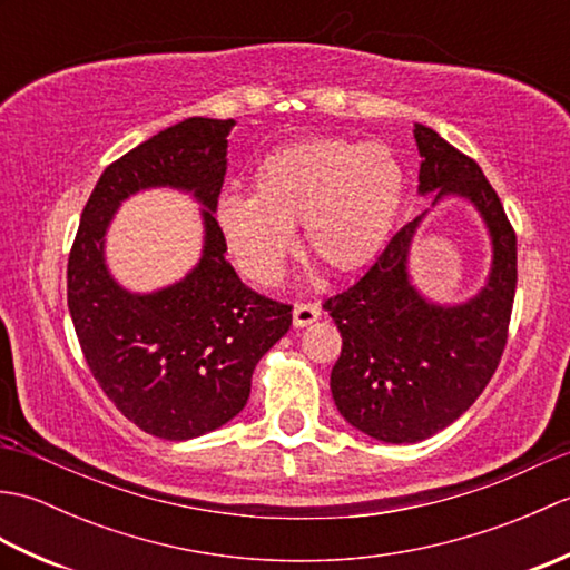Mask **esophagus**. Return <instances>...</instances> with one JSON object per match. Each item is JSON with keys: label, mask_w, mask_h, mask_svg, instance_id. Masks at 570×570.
Instances as JSON below:
<instances>
[{"label": "esophagus", "mask_w": 570, "mask_h": 570, "mask_svg": "<svg viewBox=\"0 0 570 570\" xmlns=\"http://www.w3.org/2000/svg\"><path fill=\"white\" fill-rule=\"evenodd\" d=\"M321 318V308L316 304H296L294 306V325L296 328H306V325L316 323Z\"/></svg>", "instance_id": "esophagus-1"}]
</instances>
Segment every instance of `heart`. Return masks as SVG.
I'll return each instance as SVG.
<instances>
[{
	"instance_id": "b5f03b06",
	"label": "heart",
	"mask_w": 570,
	"mask_h": 570,
	"mask_svg": "<svg viewBox=\"0 0 570 570\" xmlns=\"http://www.w3.org/2000/svg\"><path fill=\"white\" fill-rule=\"evenodd\" d=\"M254 196L225 193L215 223L237 269L259 286L284 274L294 225L333 272H355L390 242L404 203V168L380 141L308 139L274 149L254 168Z\"/></svg>"
}]
</instances>
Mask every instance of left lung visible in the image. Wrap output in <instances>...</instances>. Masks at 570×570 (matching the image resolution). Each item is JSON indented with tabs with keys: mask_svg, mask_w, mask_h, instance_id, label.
<instances>
[{
	"mask_svg": "<svg viewBox=\"0 0 570 570\" xmlns=\"http://www.w3.org/2000/svg\"><path fill=\"white\" fill-rule=\"evenodd\" d=\"M419 193L463 198L488 227L492 264L485 286L463 304L423 296L409 272L411 242L426 213L392 237L370 269L328 298L343 335L331 392L343 419L370 439L416 443L451 426L500 365L517 288V235L482 168L439 131L416 125Z\"/></svg>",
	"mask_w": 570,
	"mask_h": 570,
	"instance_id": "8db88e82",
	"label": "left lung"
}]
</instances>
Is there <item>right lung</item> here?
I'll use <instances>...</instances> for the list:
<instances>
[{
    "instance_id": "add662e5",
    "label": "right lung",
    "mask_w": 570,
    "mask_h": 570,
    "mask_svg": "<svg viewBox=\"0 0 570 570\" xmlns=\"http://www.w3.org/2000/svg\"><path fill=\"white\" fill-rule=\"evenodd\" d=\"M235 119L188 117L102 171L68 257V311L85 362L122 414L156 439L188 441L245 409L252 372L292 328V306L239 282L215 223ZM149 187L190 191L204 205V252L176 285L129 293L106 269L116 208Z\"/></svg>"
}]
</instances>
